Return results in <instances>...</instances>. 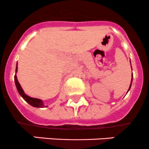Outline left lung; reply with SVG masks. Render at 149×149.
Listing matches in <instances>:
<instances>
[{"mask_svg":"<svg viewBox=\"0 0 149 149\" xmlns=\"http://www.w3.org/2000/svg\"><path fill=\"white\" fill-rule=\"evenodd\" d=\"M132 80H131V82H132ZM130 87H131V83H130V88H129V89H128V91H130ZM128 91H127V92H128Z\"/></svg>","mask_w":149,"mask_h":149,"instance_id":"1","label":"left lung"}]
</instances>
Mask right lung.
I'll list each match as a JSON object with an SVG mask.
<instances>
[{
	"mask_svg": "<svg viewBox=\"0 0 149 149\" xmlns=\"http://www.w3.org/2000/svg\"><path fill=\"white\" fill-rule=\"evenodd\" d=\"M17 69H18V67H17H17H16V74H17ZM14 81H15V85L16 87H17V91H18L19 93V95L24 98V101H26V102H27L28 104H30L31 106H32V107H38V108H43V107H45V105L43 104V102H42V100L38 99V98H32V97H29V95H26V94L24 93L22 88L21 85H20L19 82H18V79H17V75L16 74L15 76H14Z\"/></svg>",
	"mask_w": 149,
	"mask_h": 149,
	"instance_id": "1",
	"label": "right lung"
}]
</instances>
